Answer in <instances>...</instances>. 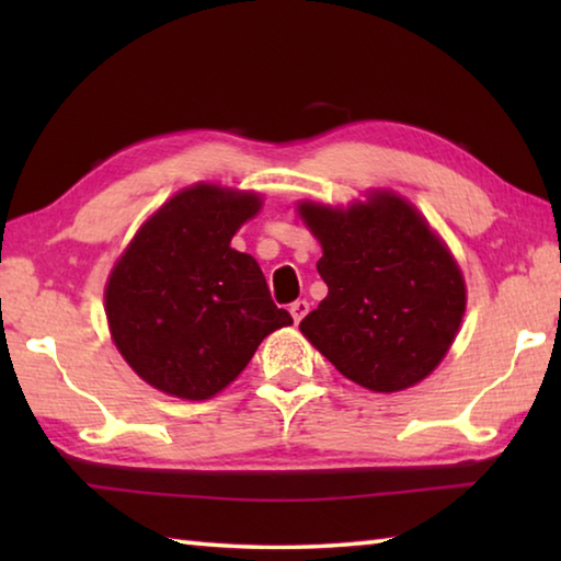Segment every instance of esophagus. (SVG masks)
Instances as JSON below:
<instances>
[{"label":"esophagus","mask_w":561,"mask_h":561,"mask_svg":"<svg viewBox=\"0 0 561 561\" xmlns=\"http://www.w3.org/2000/svg\"><path fill=\"white\" fill-rule=\"evenodd\" d=\"M289 311H291V319L299 324V321L309 314V301H307V299H297V301H294L291 307H289Z\"/></svg>","instance_id":"1"}]
</instances>
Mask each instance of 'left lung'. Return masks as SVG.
I'll return each instance as SVG.
<instances>
[{"label":"left lung","mask_w":561,"mask_h":561,"mask_svg":"<svg viewBox=\"0 0 561 561\" xmlns=\"http://www.w3.org/2000/svg\"><path fill=\"white\" fill-rule=\"evenodd\" d=\"M324 247L329 294L301 334L351 381L378 393L413 386L440 364L465 314L458 264L421 215L393 193L331 210L299 207Z\"/></svg>","instance_id":"1"}]
</instances>
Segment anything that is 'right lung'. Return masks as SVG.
I'll return each instance as SVG.
<instances>
[{"label": "right lung", "instance_id": "1", "mask_svg": "<svg viewBox=\"0 0 561 561\" xmlns=\"http://www.w3.org/2000/svg\"><path fill=\"white\" fill-rule=\"evenodd\" d=\"M254 193L183 190L140 227L111 272L106 317L123 358L158 391L205 401L234 381L291 317L254 257L230 247Z\"/></svg>", "mask_w": 561, "mask_h": 561}]
</instances>
